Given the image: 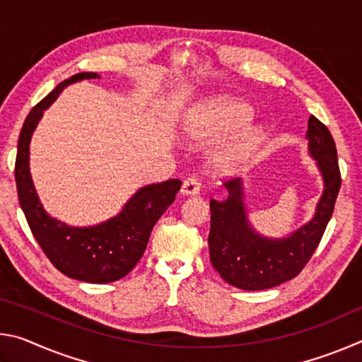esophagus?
<instances>
[{
	"instance_id": "1",
	"label": "esophagus",
	"mask_w": 362,
	"mask_h": 362,
	"mask_svg": "<svg viewBox=\"0 0 362 362\" xmlns=\"http://www.w3.org/2000/svg\"><path fill=\"white\" fill-rule=\"evenodd\" d=\"M199 189H201V183L198 180V177L192 175V177H187V179L183 180L180 193L185 194V196H194V194L199 193Z\"/></svg>"
}]
</instances>
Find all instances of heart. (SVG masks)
Here are the masks:
<instances>
[{
  "mask_svg": "<svg viewBox=\"0 0 362 362\" xmlns=\"http://www.w3.org/2000/svg\"><path fill=\"white\" fill-rule=\"evenodd\" d=\"M252 118V108L246 102L236 99H217L199 107L187 116L185 129L193 137H216L220 134L235 131ZM260 140V132L247 129L225 145L214 156V168L220 173H233L252 153Z\"/></svg>",
  "mask_w": 362,
  "mask_h": 362,
  "instance_id": "1",
  "label": "heart"
}]
</instances>
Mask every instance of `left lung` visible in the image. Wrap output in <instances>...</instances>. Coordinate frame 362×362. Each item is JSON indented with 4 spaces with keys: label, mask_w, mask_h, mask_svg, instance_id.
I'll list each match as a JSON object with an SVG mask.
<instances>
[{
    "label": "left lung",
    "mask_w": 362,
    "mask_h": 362,
    "mask_svg": "<svg viewBox=\"0 0 362 362\" xmlns=\"http://www.w3.org/2000/svg\"><path fill=\"white\" fill-rule=\"evenodd\" d=\"M308 151L316 159L324 192L315 217L287 238H265L250 226L241 179L225 182L228 198L211 199L209 254L226 283L244 291H262L296 278L310 262L332 217L341 177L330 131L313 115L308 119Z\"/></svg>",
    "instance_id": "obj_1"
}]
</instances>
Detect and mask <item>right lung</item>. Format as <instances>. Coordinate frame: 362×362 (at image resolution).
Instances as JSON below:
<instances>
[{"instance_id": "add662e5", "label": "right lung", "mask_w": 362, "mask_h": 362, "mask_svg": "<svg viewBox=\"0 0 362 362\" xmlns=\"http://www.w3.org/2000/svg\"><path fill=\"white\" fill-rule=\"evenodd\" d=\"M95 78L100 76L90 71L73 75L32 108L19 136L14 174L19 203L30 230L52 265L69 278L105 284L124 278L137 265L153 226L174 203L182 182L170 179L140 188L118 216L94 226L78 228L47 216L30 175V139L42 112L57 99L65 86Z\"/></svg>"}]
</instances>
